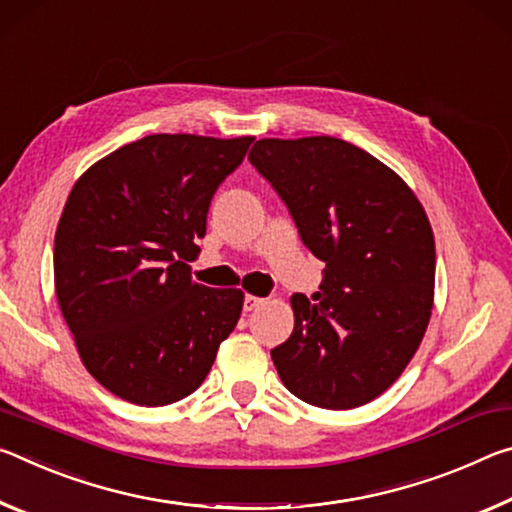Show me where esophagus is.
I'll return each mask as SVG.
<instances>
[{"label":"esophagus","mask_w":512,"mask_h":512,"mask_svg":"<svg viewBox=\"0 0 512 512\" xmlns=\"http://www.w3.org/2000/svg\"><path fill=\"white\" fill-rule=\"evenodd\" d=\"M265 304V299L263 297H254V295H247L245 297V304H242V308H245V311L249 313V311H254V308H258V306H263Z\"/></svg>","instance_id":"34e87169"}]
</instances>
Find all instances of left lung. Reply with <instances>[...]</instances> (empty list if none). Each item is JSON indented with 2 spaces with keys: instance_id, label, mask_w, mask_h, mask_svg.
Listing matches in <instances>:
<instances>
[{
  "instance_id": "1",
  "label": "left lung",
  "mask_w": 512,
  "mask_h": 512,
  "mask_svg": "<svg viewBox=\"0 0 512 512\" xmlns=\"http://www.w3.org/2000/svg\"><path fill=\"white\" fill-rule=\"evenodd\" d=\"M249 161L326 263L315 304L290 299L295 329L272 349L276 372L306 404L363 406L399 379L429 326V217L397 172L340 138H263Z\"/></svg>"
}]
</instances>
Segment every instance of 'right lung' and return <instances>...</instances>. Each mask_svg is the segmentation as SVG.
<instances>
[{
    "mask_svg": "<svg viewBox=\"0 0 512 512\" xmlns=\"http://www.w3.org/2000/svg\"><path fill=\"white\" fill-rule=\"evenodd\" d=\"M254 138L154 133L74 183L54 238V286L81 363L115 397L174 404L204 383L242 290L192 281L220 183Z\"/></svg>",
    "mask_w": 512,
    "mask_h": 512,
    "instance_id": "obj_1",
    "label": "right lung"
}]
</instances>
